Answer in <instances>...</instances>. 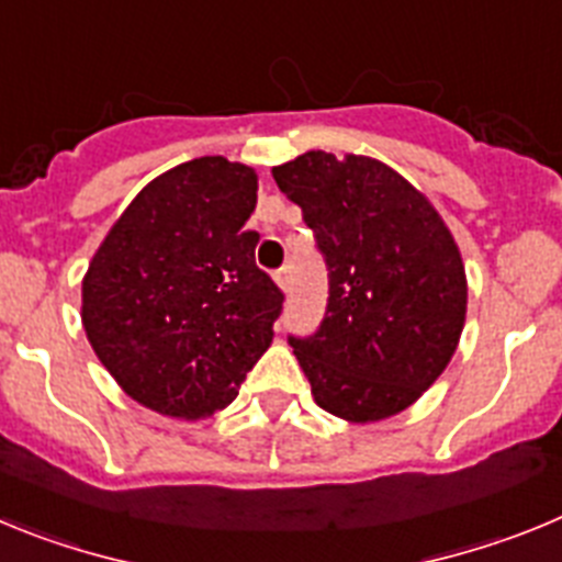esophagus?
Instances as JSON below:
<instances>
[{
    "label": "esophagus",
    "mask_w": 562,
    "mask_h": 562,
    "mask_svg": "<svg viewBox=\"0 0 562 562\" xmlns=\"http://www.w3.org/2000/svg\"><path fill=\"white\" fill-rule=\"evenodd\" d=\"M274 280L282 291H288V285H291V266H282V269L274 274Z\"/></svg>",
    "instance_id": "34e87169"
}]
</instances>
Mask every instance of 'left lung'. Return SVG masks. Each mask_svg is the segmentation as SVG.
<instances>
[{
    "label": "left lung",
    "mask_w": 562,
    "mask_h": 562,
    "mask_svg": "<svg viewBox=\"0 0 562 562\" xmlns=\"http://www.w3.org/2000/svg\"><path fill=\"white\" fill-rule=\"evenodd\" d=\"M327 266L325 318L288 336L325 412L375 423L412 406L457 350L468 282L451 232L401 173L307 150L271 170Z\"/></svg>",
    "instance_id": "1"
}]
</instances>
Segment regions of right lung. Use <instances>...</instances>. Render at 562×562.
<instances>
[{"label":"right lung","mask_w":562,"mask_h":562,"mask_svg":"<svg viewBox=\"0 0 562 562\" xmlns=\"http://www.w3.org/2000/svg\"><path fill=\"white\" fill-rule=\"evenodd\" d=\"M257 173L224 156L156 176L83 280V327L114 381L159 414L229 406L269 350L285 293L255 262Z\"/></svg>","instance_id":"obj_1"}]
</instances>
